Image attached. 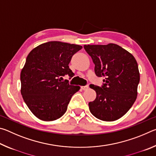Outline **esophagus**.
I'll list each match as a JSON object with an SVG mask.
<instances>
[{
	"mask_svg": "<svg viewBox=\"0 0 156 156\" xmlns=\"http://www.w3.org/2000/svg\"><path fill=\"white\" fill-rule=\"evenodd\" d=\"M89 88V86L88 85H86V86H82L81 87V89H83V90H87V89H88Z\"/></svg>",
	"mask_w": 156,
	"mask_h": 156,
	"instance_id": "esophagus-1",
	"label": "esophagus"
}]
</instances>
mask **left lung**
<instances>
[{
	"label": "left lung",
	"instance_id": "8db88e82",
	"mask_svg": "<svg viewBox=\"0 0 156 156\" xmlns=\"http://www.w3.org/2000/svg\"><path fill=\"white\" fill-rule=\"evenodd\" d=\"M84 48L95 64V73L105 79L103 86L90 84L96 98L89 103L92 115L107 122L115 121L125 114L138 96L140 72L131 53L118 44H84Z\"/></svg>",
	"mask_w": 156,
	"mask_h": 156
}]
</instances>
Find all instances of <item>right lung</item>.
Masks as SVG:
<instances>
[{"label":"right lung","mask_w":156,"mask_h":156,"mask_svg":"<svg viewBox=\"0 0 156 156\" xmlns=\"http://www.w3.org/2000/svg\"><path fill=\"white\" fill-rule=\"evenodd\" d=\"M82 48L78 44L51 41L37 46L28 54L20 72V92L38 119L47 122L62 117L72 96L80 89L62 79L73 76L69 64Z\"/></svg>","instance_id":"1"}]
</instances>
